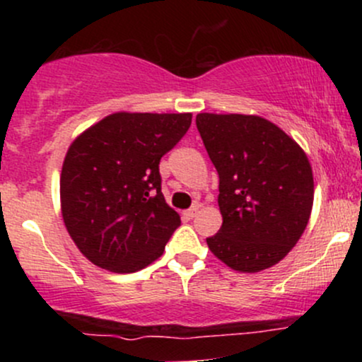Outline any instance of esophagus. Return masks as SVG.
Masks as SVG:
<instances>
[{
	"instance_id": "esophagus-1",
	"label": "esophagus",
	"mask_w": 362,
	"mask_h": 362,
	"mask_svg": "<svg viewBox=\"0 0 362 362\" xmlns=\"http://www.w3.org/2000/svg\"><path fill=\"white\" fill-rule=\"evenodd\" d=\"M199 204H194L192 207H190V209H187V211H184V218L185 219H192V218H195V216H197V213H199Z\"/></svg>"
}]
</instances>
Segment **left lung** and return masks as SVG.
Wrapping results in <instances>:
<instances>
[{"instance_id": "8db88e82", "label": "left lung", "mask_w": 362, "mask_h": 362, "mask_svg": "<svg viewBox=\"0 0 362 362\" xmlns=\"http://www.w3.org/2000/svg\"><path fill=\"white\" fill-rule=\"evenodd\" d=\"M195 124L219 175L223 224L206 238L211 252L240 272L272 267L308 224V158L284 131L257 115L199 114Z\"/></svg>"}]
</instances>
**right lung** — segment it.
<instances>
[{"instance_id": "right-lung-1", "label": "right lung", "mask_w": 362, "mask_h": 362, "mask_svg": "<svg viewBox=\"0 0 362 362\" xmlns=\"http://www.w3.org/2000/svg\"><path fill=\"white\" fill-rule=\"evenodd\" d=\"M190 122V114L117 112L69 146L61 172L62 219L95 265L136 272L163 253L180 216L161 194L160 160Z\"/></svg>"}]
</instances>
